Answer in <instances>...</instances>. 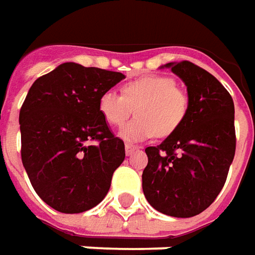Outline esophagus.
<instances>
[{
	"label": "esophagus",
	"mask_w": 255,
	"mask_h": 255,
	"mask_svg": "<svg viewBox=\"0 0 255 255\" xmlns=\"http://www.w3.org/2000/svg\"><path fill=\"white\" fill-rule=\"evenodd\" d=\"M135 150H138V146L126 143V154H127V156H132V153L135 152Z\"/></svg>",
	"instance_id": "obj_1"
}]
</instances>
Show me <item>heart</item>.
I'll return each instance as SVG.
<instances>
[{"instance_id":"b5f03b06","label":"heart","mask_w":255,"mask_h":255,"mask_svg":"<svg viewBox=\"0 0 255 255\" xmlns=\"http://www.w3.org/2000/svg\"><path fill=\"white\" fill-rule=\"evenodd\" d=\"M122 95L106 91L98 99V110L112 127H122L132 115L136 119L120 131L127 142H140L158 133L168 136L185 122L189 112V95L174 78L152 74L133 78L122 85Z\"/></svg>"}]
</instances>
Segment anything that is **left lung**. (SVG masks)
<instances>
[{"mask_svg":"<svg viewBox=\"0 0 255 255\" xmlns=\"http://www.w3.org/2000/svg\"><path fill=\"white\" fill-rule=\"evenodd\" d=\"M188 87L189 112L175 132L149 146L142 189L165 215L200 214L220 195L236 150L231 94L207 70L192 62L167 63Z\"/></svg>","mask_w":255,"mask_h":255,"instance_id":"1","label":"left lung"}]
</instances>
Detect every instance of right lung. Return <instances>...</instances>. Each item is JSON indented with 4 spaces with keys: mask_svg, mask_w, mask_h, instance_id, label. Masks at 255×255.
Here are the masks:
<instances>
[{
    "mask_svg": "<svg viewBox=\"0 0 255 255\" xmlns=\"http://www.w3.org/2000/svg\"><path fill=\"white\" fill-rule=\"evenodd\" d=\"M123 78L67 62L28 90L19 113L22 163L35 193L56 211L83 213L109 192L126 149L99 115L98 99Z\"/></svg>",
    "mask_w": 255,
    "mask_h": 255,
    "instance_id": "right-lung-1",
    "label": "right lung"
}]
</instances>
